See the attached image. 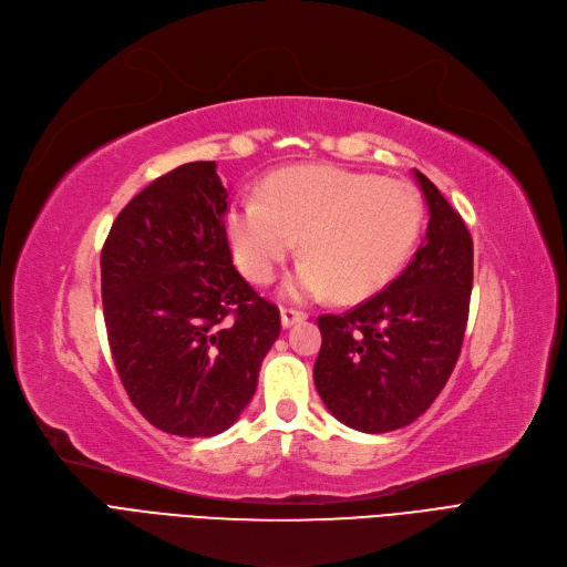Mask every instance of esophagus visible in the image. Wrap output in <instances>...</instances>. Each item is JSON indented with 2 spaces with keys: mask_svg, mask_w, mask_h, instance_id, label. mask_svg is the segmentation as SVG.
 Masks as SVG:
<instances>
[{
  "mask_svg": "<svg viewBox=\"0 0 567 567\" xmlns=\"http://www.w3.org/2000/svg\"><path fill=\"white\" fill-rule=\"evenodd\" d=\"M307 316H309L307 311L284 307V309H281V326H284V328H290V326H295V322H302V320H307Z\"/></svg>",
  "mask_w": 567,
  "mask_h": 567,
  "instance_id": "34e87169",
  "label": "esophagus"
}]
</instances>
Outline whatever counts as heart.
<instances>
[{
    "label": "heart",
    "mask_w": 567,
    "mask_h": 567,
    "mask_svg": "<svg viewBox=\"0 0 567 567\" xmlns=\"http://www.w3.org/2000/svg\"><path fill=\"white\" fill-rule=\"evenodd\" d=\"M420 228L411 184L332 166L281 171L260 198H239L226 214L235 260L256 284L275 279L300 237L305 260L284 286L292 300L330 290L339 300L367 298L399 272Z\"/></svg>",
    "instance_id": "heart-1"
}]
</instances>
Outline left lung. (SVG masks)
Returning <instances> with one entry per match:
<instances>
[{
	"label": "left lung",
	"mask_w": 567,
	"mask_h": 567,
	"mask_svg": "<svg viewBox=\"0 0 567 567\" xmlns=\"http://www.w3.org/2000/svg\"><path fill=\"white\" fill-rule=\"evenodd\" d=\"M413 173L429 226L411 265L362 305L318 318L316 390L339 422L364 434L417 420L445 388L466 332L473 239L460 212Z\"/></svg>",
	"instance_id": "left-lung-1"
}]
</instances>
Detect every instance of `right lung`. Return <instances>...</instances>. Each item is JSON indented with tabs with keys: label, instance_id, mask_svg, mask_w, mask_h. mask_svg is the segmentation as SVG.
<instances>
[{
	"label": "right lung",
	"instance_id": "obj_1",
	"mask_svg": "<svg viewBox=\"0 0 567 567\" xmlns=\"http://www.w3.org/2000/svg\"><path fill=\"white\" fill-rule=\"evenodd\" d=\"M226 209L217 164H184L117 214L101 251L103 318L122 385L173 436L209 439L237 422L281 332L279 309L233 265Z\"/></svg>",
	"mask_w": 567,
	"mask_h": 567
}]
</instances>
